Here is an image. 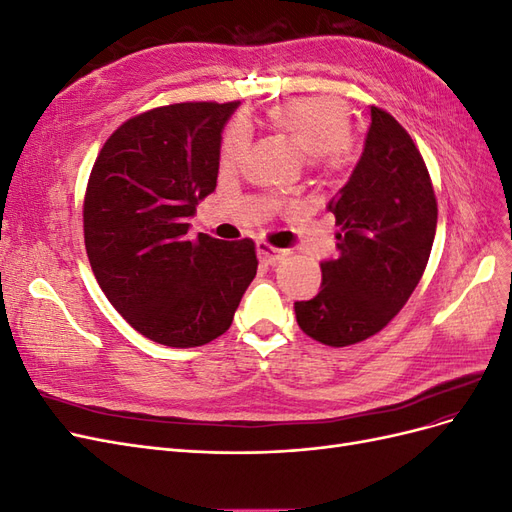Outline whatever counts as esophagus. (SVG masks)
<instances>
[{
	"mask_svg": "<svg viewBox=\"0 0 512 512\" xmlns=\"http://www.w3.org/2000/svg\"><path fill=\"white\" fill-rule=\"evenodd\" d=\"M256 254L260 258V262H265V265H275V262H280L284 258V250H277V247L265 243V241H258L256 243Z\"/></svg>",
	"mask_w": 512,
	"mask_h": 512,
	"instance_id": "obj_1",
	"label": "esophagus"
}]
</instances>
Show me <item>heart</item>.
Returning a JSON list of instances; mask_svg holds the SVG:
<instances>
[{
    "instance_id": "1",
    "label": "heart",
    "mask_w": 512,
    "mask_h": 512,
    "mask_svg": "<svg viewBox=\"0 0 512 512\" xmlns=\"http://www.w3.org/2000/svg\"><path fill=\"white\" fill-rule=\"evenodd\" d=\"M271 117L312 160H320L327 168H337L344 162L350 143V119L342 102L324 96L297 98L273 106ZM247 147L250 132L245 123H235L224 138L222 164L237 166Z\"/></svg>"
}]
</instances>
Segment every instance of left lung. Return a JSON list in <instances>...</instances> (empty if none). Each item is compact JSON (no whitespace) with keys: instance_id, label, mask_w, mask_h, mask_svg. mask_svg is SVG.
I'll use <instances>...</instances> for the list:
<instances>
[{"instance_id":"left-lung-1","label":"left lung","mask_w":512,"mask_h":512,"mask_svg":"<svg viewBox=\"0 0 512 512\" xmlns=\"http://www.w3.org/2000/svg\"><path fill=\"white\" fill-rule=\"evenodd\" d=\"M337 258L320 262V292L294 303L299 327L316 342L350 346L376 335L406 305L431 254L438 205L410 134L371 106L365 145L350 179L327 205Z\"/></svg>"}]
</instances>
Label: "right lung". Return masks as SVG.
<instances>
[{
	"label": "right lung",
	"instance_id": "right-lung-1",
	"mask_svg": "<svg viewBox=\"0 0 512 512\" xmlns=\"http://www.w3.org/2000/svg\"><path fill=\"white\" fill-rule=\"evenodd\" d=\"M239 102L136 115L91 170L85 247L106 299L151 342L194 348L228 331L256 277L254 241H220L190 218L218 185L222 132Z\"/></svg>",
	"mask_w": 512,
	"mask_h": 512
}]
</instances>
